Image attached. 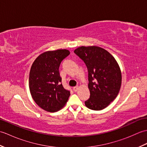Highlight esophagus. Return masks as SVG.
I'll return each instance as SVG.
<instances>
[{
	"label": "esophagus",
	"mask_w": 147,
	"mask_h": 147,
	"mask_svg": "<svg viewBox=\"0 0 147 147\" xmlns=\"http://www.w3.org/2000/svg\"><path fill=\"white\" fill-rule=\"evenodd\" d=\"M78 90V86H76L73 87V90L74 92H77Z\"/></svg>",
	"instance_id": "1"
}]
</instances>
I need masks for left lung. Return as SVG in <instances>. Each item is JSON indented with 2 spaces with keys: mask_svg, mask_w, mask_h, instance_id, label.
<instances>
[{
  "mask_svg": "<svg viewBox=\"0 0 147 147\" xmlns=\"http://www.w3.org/2000/svg\"><path fill=\"white\" fill-rule=\"evenodd\" d=\"M74 52L85 62L88 72L90 98L87 107L100 111L116 98L121 85V73L114 57L99 47H80Z\"/></svg>",
  "mask_w": 147,
  "mask_h": 147,
  "instance_id": "8db88e82",
  "label": "left lung"
}]
</instances>
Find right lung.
Segmentation results:
<instances>
[{
	"instance_id": "add662e5",
	"label": "right lung",
	"mask_w": 147,
	"mask_h": 147,
	"mask_svg": "<svg viewBox=\"0 0 147 147\" xmlns=\"http://www.w3.org/2000/svg\"><path fill=\"white\" fill-rule=\"evenodd\" d=\"M70 54L66 49L45 52L40 54L30 69L29 87L34 101L46 111L54 112L63 107L70 91L62 85L59 68Z\"/></svg>"
}]
</instances>
